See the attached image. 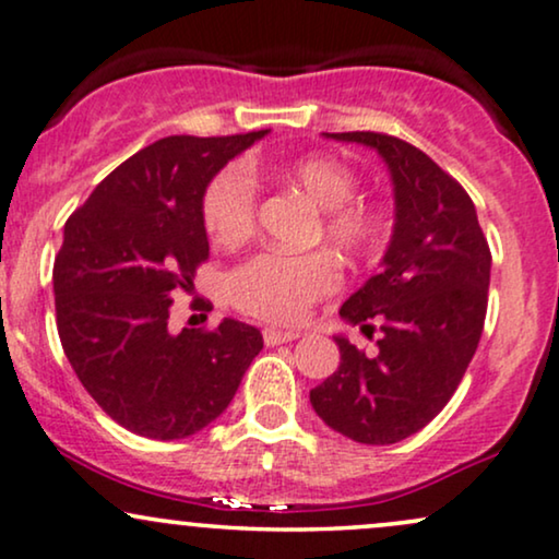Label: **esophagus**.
<instances>
[{
  "label": "esophagus",
  "mask_w": 559,
  "mask_h": 559,
  "mask_svg": "<svg viewBox=\"0 0 559 559\" xmlns=\"http://www.w3.org/2000/svg\"><path fill=\"white\" fill-rule=\"evenodd\" d=\"M298 336H300V332H295V329H264L266 347H274V344H285V342H295Z\"/></svg>",
  "instance_id": "34e87169"
}]
</instances>
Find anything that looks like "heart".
<instances>
[{
	"label": "heart",
	"instance_id": "b5f03b06",
	"mask_svg": "<svg viewBox=\"0 0 559 559\" xmlns=\"http://www.w3.org/2000/svg\"><path fill=\"white\" fill-rule=\"evenodd\" d=\"M282 178L298 186L323 210V238L334 248L357 257L378 238V215L355 204L357 178L332 157H302L282 168ZM204 227L215 243L238 246L257 227V181L246 165H227L212 178L202 197ZM340 287V269L329 253L261 251L238 264L227 277V293L238 311L274 323H298L316 300Z\"/></svg>",
	"mask_w": 559,
	"mask_h": 559
}]
</instances>
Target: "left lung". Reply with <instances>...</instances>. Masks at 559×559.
I'll list each match as a JSON object with an SVG mask.
<instances>
[{"label": "left lung", "mask_w": 559, "mask_h": 559, "mask_svg": "<svg viewBox=\"0 0 559 559\" xmlns=\"http://www.w3.org/2000/svg\"><path fill=\"white\" fill-rule=\"evenodd\" d=\"M381 155L394 186V230L381 269L344 300L360 329L381 321L378 355L336 334L342 362L311 391L323 423L365 445L415 436L459 389L485 326L490 246L459 181L409 142L376 132L323 134Z\"/></svg>", "instance_id": "8db88e82"}]
</instances>
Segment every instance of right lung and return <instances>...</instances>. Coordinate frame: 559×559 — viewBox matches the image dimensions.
Wrapping results in <instances>:
<instances>
[{
    "label": "right lung",
    "mask_w": 559,
    "mask_h": 559,
    "mask_svg": "<svg viewBox=\"0 0 559 559\" xmlns=\"http://www.w3.org/2000/svg\"><path fill=\"white\" fill-rule=\"evenodd\" d=\"M269 132L165 136L123 160L67 219L53 261L57 329L69 365L108 417L153 440L217 419L264 340L225 319L170 329L174 293L210 257L202 197L227 160Z\"/></svg>",
    "instance_id": "1"
}]
</instances>
